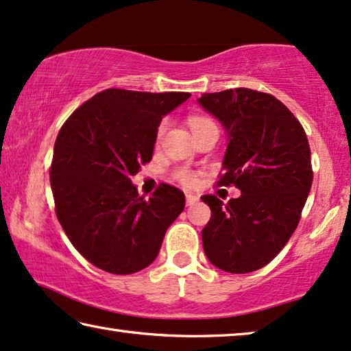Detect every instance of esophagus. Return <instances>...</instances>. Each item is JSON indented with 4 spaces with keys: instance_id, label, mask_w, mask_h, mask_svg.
<instances>
[{
    "instance_id": "34e87169",
    "label": "esophagus",
    "mask_w": 351,
    "mask_h": 351,
    "mask_svg": "<svg viewBox=\"0 0 351 351\" xmlns=\"http://www.w3.org/2000/svg\"><path fill=\"white\" fill-rule=\"evenodd\" d=\"M197 201H199L197 196H194V194H190V193L186 194V206L188 207H191V206H194V204H197Z\"/></svg>"
}]
</instances>
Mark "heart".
Returning <instances> with one entry per match:
<instances>
[{
  "instance_id": "b5f03b06",
  "label": "heart",
  "mask_w": 351,
  "mask_h": 351,
  "mask_svg": "<svg viewBox=\"0 0 351 351\" xmlns=\"http://www.w3.org/2000/svg\"><path fill=\"white\" fill-rule=\"evenodd\" d=\"M210 122H212V121L206 119V117L193 116L190 119V127H191V130H197V128H201V127L206 125V123H210ZM163 130H165V123H163V125H160V128H158V133H157L158 139L161 138V134H163ZM176 177L182 183H185V185H193V182H194V177L191 176V172L186 171V169H182V171L177 172Z\"/></svg>"
}]
</instances>
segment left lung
Returning <instances> with one entry per match:
<instances>
[{"mask_svg": "<svg viewBox=\"0 0 351 351\" xmlns=\"http://www.w3.org/2000/svg\"><path fill=\"white\" fill-rule=\"evenodd\" d=\"M197 104L228 134L218 183L241 191L228 204L201 197L212 210L204 252L223 271H256L279 254L300 223L312 185L309 143L289 108L269 94L237 88L202 94Z\"/></svg>", "mask_w": 351, "mask_h": 351, "instance_id": "obj_1", "label": "left lung"}]
</instances>
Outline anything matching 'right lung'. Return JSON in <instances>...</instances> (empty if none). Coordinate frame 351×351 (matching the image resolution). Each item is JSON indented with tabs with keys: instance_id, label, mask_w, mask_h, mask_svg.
Returning <instances> with one entry per match:
<instances>
[{
	"instance_id": "1",
	"label": "right lung",
	"mask_w": 351,
	"mask_h": 351,
	"mask_svg": "<svg viewBox=\"0 0 351 351\" xmlns=\"http://www.w3.org/2000/svg\"><path fill=\"white\" fill-rule=\"evenodd\" d=\"M188 93L106 89L69 117L50 169L56 217L80 254L112 274H132L157 258L185 194L161 183L144 199L132 183L149 163L161 119Z\"/></svg>"
}]
</instances>
